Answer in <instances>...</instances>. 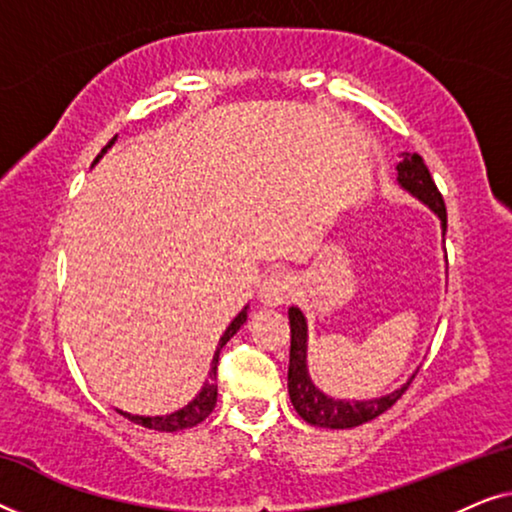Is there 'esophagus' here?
I'll use <instances>...</instances> for the list:
<instances>
[{"label":"esophagus","instance_id":"obj_1","mask_svg":"<svg viewBox=\"0 0 512 512\" xmlns=\"http://www.w3.org/2000/svg\"><path fill=\"white\" fill-rule=\"evenodd\" d=\"M293 293V277L284 270H275L272 275L263 279L261 289H258V300L265 307H279L291 298Z\"/></svg>","mask_w":512,"mask_h":512}]
</instances>
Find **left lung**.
I'll return each mask as SVG.
<instances>
[{
    "label": "left lung",
    "mask_w": 512,
    "mask_h": 512,
    "mask_svg": "<svg viewBox=\"0 0 512 512\" xmlns=\"http://www.w3.org/2000/svg\"><path fill=\"white\" fill-rule=\"evenodd\" d=\"M398 170V184L405 191L415 195L429 205L433 212L438 214L440 223H443V235L447 230V209L445 200L440 195L436 181H433L429 167L417 153H405L401 163L396 165ZM289 324H291V354H289V396L293 408L307 424L324 426V429H352V426L366 424L370 419L380 417L387 412L405 391H408L410 382L415 375L403 384L401 389L391 391V394L382 398H373V401H335V398L326 396L324 391L314 387L310 375H307V324L303 312L298 307H289Z\"/></svg>",
    "instance_id": "1"
}]
</instances>
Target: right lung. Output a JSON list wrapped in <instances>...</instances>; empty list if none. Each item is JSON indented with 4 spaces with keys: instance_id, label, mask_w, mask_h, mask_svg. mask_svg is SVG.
I'll use <instances>...</instances> for the list:
<instances>
[{
    "instance_id": "add662e5",
    "label": "right lung",
    "mask_w": 512,
    "mask_h": 512,
    "mask_svg": "<svg viewBox=\"0 0 512 512\" xmlns=\"http://www.w3.org/2000/svg\"><path fill=\"white\" fill-rule=\"evenodd\" d=\"M116 142V137L111 139V142L104 146L100 151V156L95 158V163L104 156V151L109 149L111 144ZM247 321V307L237 314V317L230 321V326L226 328V333L221 335L219 340V347H216V354H214V361H212V368H209V382H205V387L198 396H195V401H191L186 405V408H181L177 412H172V415H163V417H139V415H130V412H121L123 417H128L130 422H135L139 426H146V429H156V431H181V429H191V426H198L200 422H205V419L212 415L214 405H216V366H219V354L226 342L233 338V335L240 331V326Z\"/></svg>"
}]
</instances>
